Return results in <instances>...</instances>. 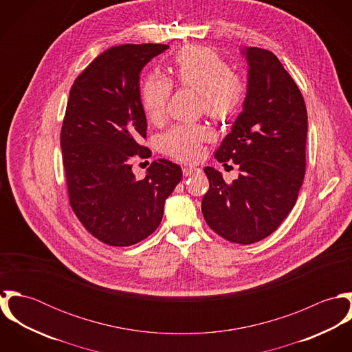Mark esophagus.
<instances>
[{"label": "esophagus", "mask_w": 352, "mask_h": 352, "mask_svg": "<svg viewBox=\"0 0 352 352\" xmlns=\"http://www.w3.org/2000/svg\"><path fill=\"white\" fill-rule=\"evenodd\" d=\"M201 169H198V168H195V166H184L183 168V175L184 176H191V175H194V173H197V172H199Z\"/></svg>", "instance_id": "34e87169"}]
</instances>
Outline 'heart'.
Instances as JSON below:
<instances>
[{
    "label": "heart",
    "mask_w": 352,
    "mask_h": 352,
    "mask_svg": "<svg viewBox=\"0 0 352 352\" xmlns=\"http://www.w3.org/2000/svg\"><path fill=\"white\" fill-rule=\"evenodd\" d=\"M175 80L201 94L204 111L223 119L233 115L245 98V85L234 74L232 67L215 51L190 46L180 51L175 60ZM172 92L168 78L151 73L140 87L141 105L151 122L164 118ZM210 137V130L201 124L179 123L172 126L161 137V148L165 154L180 161H195L201 157V144Z\"/></svg>",
    "instance_id": "obj_1"
}]
</instances>
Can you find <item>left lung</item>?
Segmentation results:
<instances>
[{"label":"left lung","instance_id":"obj_1","mask_svg":"<svg viewBox=\"0 0 352 352\" xmlns=\"http://www.w3.org/2000/svg\"><path fill=\"white\" fill-rule=\"evenodd\" d=\"M248 63L243 111L215 158L233 161L241 173L226 184L212 166L201 201L207 225L221 237L253 244L278 229L293 210L305 175L307 113L301 92L268 50L244 47Z\"/></svg>","mask_w":352,"mask_h":352}]
</instances>
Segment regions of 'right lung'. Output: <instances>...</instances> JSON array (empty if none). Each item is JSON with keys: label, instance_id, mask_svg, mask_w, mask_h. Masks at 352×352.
<instances>
[{"label": "right lung", "instance_id": "1", "mask_svg": "<svg viewBox=\"0 0 352 352\" xmlns=\"http://www.w3.org/2000/svg\"><path fill=\"white\" fill-rule=\"evenodd\" d=\"M166 45H123L104 51L76 78L60 131L73 211L85 229L112 247L134 245L158 228L166 198L183 177L168 160L142 179L131 160L148 157L140 74Z\"/></svg>", "mask_w": 352, "mask_h": 352}]
</instances>
